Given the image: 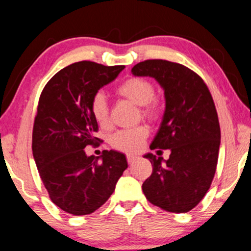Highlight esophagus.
Here are the masks:
<instances>
[{"instance_id":"1","label":"esophagus","mask_w":251,"mask_h":251,"mask_svg":"<svg viewBox=\"0 0 251 251\" xmlns=\"http://www.w3.org/2000/svg\"><path fill=\"white\" fill-rule=\"evenodd\" d=\"M136 159H137V157L134 156V154H128V156H126V160H128L129 164H132Z\"/></svg>"}]
</instances>
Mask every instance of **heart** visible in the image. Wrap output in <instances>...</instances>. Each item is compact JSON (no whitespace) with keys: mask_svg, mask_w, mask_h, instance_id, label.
I'll use <instances>...</instances> for the list:
<instances>
[{"mask_svg":"<svg viewBox=\"0 0 251 251\" xmlns=\"http://www.w3.org/2000/svg\"><path fill=\"white\" fill-rule=\"evenodd\" d=\"M116 93L121 98L130 101L136 106H140L141 114L144 119L150 121L158 119L160 103L158 99L154 97L153 85L149 80L140 76H131L121 83L116 88ZM91 111L99 126L103 128L109 126V107L103 93L99 92L93 97ZM148 136H149V129L145 126H140L132 129L116 131L115 134L111 135L110 144L120 151L136 152L141 149Z\"/></svg>","mask_w":251,"mask_h":251,"instance_id":"obj_1","label":"heart"}]
</instances>
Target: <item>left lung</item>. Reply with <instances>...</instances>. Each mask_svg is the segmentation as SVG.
<instances>
[{"label":"left lung","instance_id":"left-lung-1","mask_svg":"<svg viewBox=\"0 0 251 251\" xmlns=\"http://www.w3.org/2000/svg\"><path fill=\"white\" fill-rule=\"evenodd\" d=\"M135 76H150L165 97V111L150 149H170L169 159L147 153L152 173L142 185L154 206L186 213L211 187L220 148V125L214 101L203 80L184 65L152 59L135 65Z\"/></svg>","mask_w":251,"mask_h":251}]
</instances>
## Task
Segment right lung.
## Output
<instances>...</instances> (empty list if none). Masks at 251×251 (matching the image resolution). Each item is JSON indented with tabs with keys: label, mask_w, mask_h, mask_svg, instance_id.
Returning a JSON list of instances; mask_svg holds the SVG:
<instances>
[{
	"label": "right lung",
	"mask_w": 251,
	"mask_h": 251,
	"mask_svg": "<svg viewBox=\"0 0 251 251\" xmlns=\"http://www.w3.org/2000/svg\"><path fill=\"white\" fill-rule=\"evenodd\" d=\"M125 66L79 61L60 70L40 94L32 131V153L52 202L73 215H87L103 205L128 168L119 151L87 156L95 145L98 122L91 111L99 89L116 79Z\"/></svg>",
	"instance_id": "add662e5"
}]
</instances>
